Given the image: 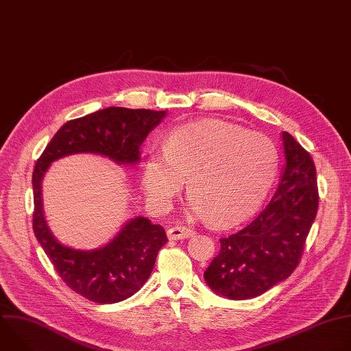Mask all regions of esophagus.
Instances as JSON below:
<instances>
[{"label": "esophagus", "mask_w": 351, "mask_h": 351, "mask_svg": "<svg viewBox=\"0 0 351 351\" xmlns=\"http://www.w3.org/2000/svg\"><path fill=\"white\" fill-rule=\"evenodd\" d=\"M193 230L184 226H175L168 229V237L169 240H180V239H189L193 236Z\"/></svg>", "instance_id": "obj_1"}]
</instances>
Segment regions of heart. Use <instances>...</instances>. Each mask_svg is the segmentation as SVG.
Instances as JSON below:
<instances>
[{"label":"heart","mask_w":351,"mask_h":351,"mask_svg":"<svg viewBox=\"0 0 351 351\" xmlns=\"http://www.w3.org/2000/svg\"><path fill=\"white\" fill-rule=\"evenodd\" d=\"M276 172L278 153L269 137L203 121L173 128L162 153H148L141 182L149 204L167 208L187 180L191 213L214 226H230L260 208Z\"/></svg>","instance_id":"1"}]
</instances>
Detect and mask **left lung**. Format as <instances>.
<instances>
[{
    "label": "left lung",
    "mask_w": 351,
    "mask_h": 351,
    "mask_svg": "<svg viewBox=\"0 0 351 351\" xmlns=\"http://www.w3.org/2000/svg\"><path fill=\"white\" fill-rule=\"evenodd\" d=\"M286 165L268 206L239 232L219 239L204 272L208 286L232 300L257 297L289 278L302 260L318 211L317 171L308 152L282 133Z\"/></svg>",
    "instance_id": "obj_1"
}]
</instances>
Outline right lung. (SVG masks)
<instances>
[{
    "label": "right lung",
    "mask_w": 351,
    "mask_h": 351,
    "mask_svg": "<svg viewBox=\"0 0 351 351\" xmlns=\"http://www.w3.org/2000/svg\"><path fill=\"white\" fill-rule=\"evenodd\" d=\"M167 111L110 107L66 122L37 160L33 172V230L60 278L77 294L112 304L138 291L152 275L168 237L161 225L137 217L104 247L80 252L62 245L49 232L41 206V180L58 158L76 153L101 154L117 164H137L140 145Z\"/></svg>",
    "instance_id": "add662e5"
}]
</instances>
